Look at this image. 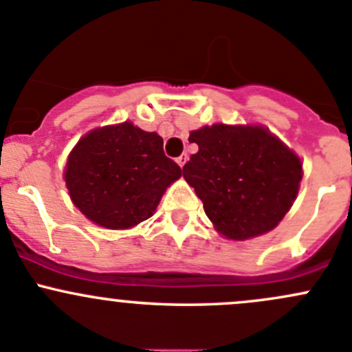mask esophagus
Returning a JSON list of instances; mask_svg holds the SVG:
<instances>
[{
    "label": "esophagus",
    "instance_id": "obj_1",
    "mask_svg": "<svg viewBox=\"0 0 352 352\" xmlns=\"http://www.w3.org/2000/svg\"><path fill=\"white\" fill-rule=\"evenodd\" d=\"M187 160H189V156H187L186 153H182V155L179 156V158H177V163H179L180 166H184L187 163Z\"/></svg>",
    "mask_w": 352,
    "mask_h": 352
}]
</instances>
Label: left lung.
I'll use <instances>...</instances> for the list:
<instances>
[{
  "mask_svg": "<svg viewBox=\"0 0 352 352\" xmlns=\"http://www.w3.org/2000/svg\"><path fill=\"white\" fill-rule=\"evenodd\" d=\"M199 151L184 165L204 212L226 239L247 240L278 226L301 180V162L265 127L214 124L192 131Z\"/></svg>",
  "mask_w": 352,
  "mask_h": 352,
  "instance_id": "left-lung-1",
  "label": "left lung"
}]
</instances>
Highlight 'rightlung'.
Masks as SVG:
<instances>
[{
    "label": "right lung",
    "mask_w": 352,
    "mask_h": 352,
    "mask_svg": "<svg viewBox=\"0 0 352 352\" xmlns=\"http://www.w3.org/2000/svg\"><path fill=\"white\" fill-rule=\"evenodd\" d=\"M182 168L163 153V140L131 122L81 138L66 163L65 180L74 206L109 230L136 226L155 212Z\"/></svg>",
    "instance_id": "right-lung-1"
}]
</instances>
